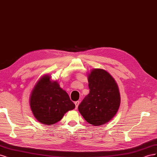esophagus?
Masks as SVG:
<instances>
[{
	"label": "esophagus",
	"instance_id": "esophagus-1",
	"mask_svg": "<svg viewBox=\"0 0 157 157\" xmlns=\"http://www.w3.org/2000/svg\"><path fill=\"white\" fill-rule=\"evenodd\" d=\"M75 106H76V109H77V108H78V105H79V101H75Z\"/></svg>",
	"mask_w": 157,
	"mask_h": 157
}]
</instances>
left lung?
I'll list each match as a JSON object with an SVG mask.
<instances>
[{"label":"left lung","instance_id":"obj_1","mask_svg":"<svg viewBox=\"0 0 157 157\" xmlns=\"http://www.w3.org/2000/svg\"><path fill=\"white\" fill-rule=\"evenodd\" d=\"M90 92L78 107L81 115L94 126L106 124L115 117L121 104L118 85L107 71L94 69L88 75Z\"/></svg>","mask_w":157,"mask_h":157}]
</instances>
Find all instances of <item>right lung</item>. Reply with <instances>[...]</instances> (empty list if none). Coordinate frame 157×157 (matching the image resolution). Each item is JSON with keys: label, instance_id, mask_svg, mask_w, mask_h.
Wrapping results in <instances>:
<instances>
[{"label": "right lung", "instance_id": "add662e5", "mask_svg": "<svg viewBox=\"0 0 157 157\" xmlns=\"http://www.w3.org/2000/svg\"><path fill=\"white\" fill-rule=\"evenodd\" d=\"M29 103L36 119L46 125L56 124L75 107L68 94L60 88L58 82L52 81L48 75H44L36 83Z\"/></svg>", "mask_w": 157, "mask_h": 157}]
</instances>
